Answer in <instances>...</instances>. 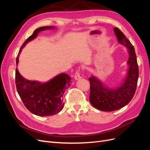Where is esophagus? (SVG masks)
Listing matches in <instances>:
<instances>
[{
  "label": "esophagus",
  "mask_w": 150,
  "mask_h": 150,
  "mask_svg": "<svg viewBox=\"0 0 150 150\" xmlns=\"http://www.w3.org/2000/svg\"><path fill=\"white\" fill-rule=\"evenodd\" d=\"M81 78V75H80V73H79V71H78L74 74V79L76 80H79Z\"/></svg>",
  "instance_id": "1"
}]
</instances>
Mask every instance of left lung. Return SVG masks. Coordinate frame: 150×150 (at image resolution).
<instances>
[{"mask_svg":"<svg viewBox=\"0 0 150 150\" xmlns=\"http://www.w3.org/2000/svg\"><path fill=\"white\" fill-rule=\"evenodd\" d=\"M114 31L118 42L128 49V69L123 83L116 88L104 86L95 76L89 78L90 103L95 108L103 111H116L128 104L134 96L138 79L139 69L133 46L119 29L115 28Z\"/></svg>","mask_w":150,"mask_h":150,"instance_id":"obj_1","label":"left lung"}]
</instances>
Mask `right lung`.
Wrapping results in <instances>:
<instances>
[{"label": "right lung", "mask_w": 150, "mask_h": 150, "mask_svg": "<svg viewBox=\"0 0 150 150\" xmlns=\"http://www.w3.org/2000/svg\"><path fill=\"white\" fill-rule=\"evenodd\" d=\"M54 28L53 26H46L35 29L22 45L16 58V64L19 62L22 49L27 44L37 37L40 32ZM71 83V77L66 73H61L48 82L41 83L24 78L17 68L16 70V85L18 94L26 108L32 113L39 116H52L62 110L64 104L63 94Z\"/></svg>", "instance_id": "obj_1"}]
</instances>
